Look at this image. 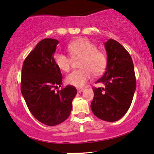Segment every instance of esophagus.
<instances>
[{
    "label": "esophagus",
    "mask_w": 154,
    "mask_h": 154,
    "mask_svg": "<svg viewBox=\"0 0 154 154\" xmlns=\"http://www.w3.org/2000/svg\"><path fill=\"white\" fill-rule=\"evenodd\" d=\"M77 92H78V93H80V92H82V91H83V90H84V88H77Z\"/></svg>",
    "instance_id": "1"
}]
</instances>
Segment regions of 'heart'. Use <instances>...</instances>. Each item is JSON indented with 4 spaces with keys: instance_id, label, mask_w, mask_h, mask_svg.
Masks as SVG:
<instances>
[{
    "instance_id": "heart-1",
    "label": "heart",
    "mask_w": 154,
    "mask_h": 154,
    "mask_svg": "<svg viewBox=\"0 0 154 154\" xmlns=\"http://www.w3.org/2000/svg\"><path fill=\"white\" fill-rule=\"evenodd\" d=\"M68 51L73 59L81 58L79 64L80 69L72 71L66 76V82L68 85L77 88L83 87L91 79L92 72L100 74L106 67L107 60L104 53L97 50V45L86 38H80L70 43ZM54 62L57 67L64 72H67L71 68V58L61 53L54 55Z\"/></svg>"
}]
</instances>
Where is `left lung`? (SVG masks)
I'll use <instances>...</instances> for the list:
<instances>
[{
    "label": "left lung",
    "mask_w": 154,
    "mask_h": 154,
    "mask_svg": "<svg viewBox=\"0 0 154 154\" xmlns=\"http://www.w3.org/2000/svg\"><path fill=\"white\" fill-rule=\"evenodd\" d=\"M107 54L106 71L96 83L103 87L93 88L91 111L101 120L116 122L126 114L136 88L134 66L130 54L117 41L104 44Z\"/></svg>",
    "instance_id": "left-lung-1"
}]
</instances>
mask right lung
Here are the masks:
<instances>
[{
	"label": "right lung",
	"instance_id": "obj_1",
	"mask_svg": "<svg viewBox=\"0 0 154 154\" xmlns=\"http://www.w3.org/2000/svg\"><path fill=\"white\" fill-rule=\"evenodd\" d=\"M59 41L45 38L26 57L22 66L21 91L31 114L41 123L55 126L70 116L72 100L77 94L74 86L63 84V75L54 62Z\"/></svg>",
	"mask_w": 154,
	"mask_h": 154
}]
</instances>
